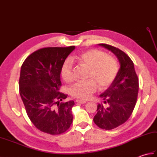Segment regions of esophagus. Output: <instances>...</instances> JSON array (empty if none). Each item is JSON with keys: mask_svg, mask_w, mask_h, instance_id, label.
Segmentation results:
<instances>
[{"mask_svg": "<svg viewBox=\"0 0 157 157\" xmlns=\"http://www.w3.org/2000/svg\"><path fill=\"white\" fill-rule=\"evenodd\" d=\"M77 103H79V104H85L86 101H83V100H76Z\"/></svg>", "mask_w": 157, "mask_h": 157, "instance_id": "obj_1", "label": "esophagus"}]
</instances>
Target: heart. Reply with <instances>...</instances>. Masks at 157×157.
Wrapping results in <instances>:
<instances>
[{"label":"heart","instance_id":"obj_1","mask_svg":"<svg viewBox=\"0 0 157 157\" xmlns=\"http://www.w3.org/2000/svg\"><path fill=\"white\" fill-rule=\"evenodd\" d=\"M79 65L89 68L88 77L91 78L85 82H77L71 88V94L75 98L86 100L90 97L97 90L105 88L111 85L118 73V64L116 60L105 52L96 49H92L82 53L72 59ZM61 75L66 82L73 80L71 63L67 61L61 68Z\"/></svg>","mask_w":157,"mask_h":157}]
</instances>
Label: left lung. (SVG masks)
Instances as JSON below:
<instances>
[{
  "label": "left lung",
  "mask_w": 157,
  "mask_h": 157,
  "mask_svg": "<svg viewBox=\"0 0 157 157\" xmlns=\"http://www.w3.org/2000/svg\"><path fill=\"white\" fill-rule=\"evenodd\" d=\"M117 58L120 67L114 81L99 96L105 106L98 104L94 122L100 128L109 130L121 125L134 111L137 101L139 84L134 63L124 52L106 44H98Z\"/></svg>",
  "instance_id": "1"
}]
</instances>
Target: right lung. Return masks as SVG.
<instances>
[{
  "label": "right lung",
  "mask_w": 157,
  "mask_h": 157,
  "mask_svg": "<svg viewBox=\"0 0 157 157\" xmlns=\"http://www.w3.org/2000/svg\"><path fill=\"white\" fill-rule=\"evenodd\" d=\"M75 48H41L28 56L21 67L19 94L26 113L36 128L46 134H61L73 122L74 101L60 103L67 95L59 90L62 66Z\"/></svg>",
  "instance_id": "obj_1"
}]
</instances>
